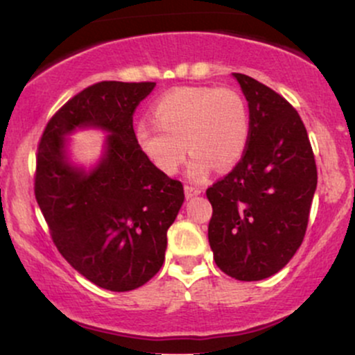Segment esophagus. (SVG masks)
I'll use <instances>...</instances> for the list:
<instances>
[{
    "instance_id": "1",
    "label": "esophagus",
    "mask_w": 355,
    "mask_h": 355,
    "mask_svg": "<svg viewBox=\"0 0 355 355\" xmlns=\"http://www.w3.org/2000/svg\"><path fill=\"white\" fill-rule=\"evenodd\" d=\"M202 189H197V187H191V185H185V197L191 198V197H197V195L202 193Z\"/></svg>"
}]
</instances>
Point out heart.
<instances>
[{
    "label": "heart",
    "mask_w": 355,
    "mask_h": 355,
    "mask_svg": "<svg viewBox=\"0 0 355 355\" xmlns=\"http://www.w3.org/2000/svg\"><path fill=\"white\" fill-rule=\"evenodd\" d=\"M157 121L135 126L140 150L160 172H178L191 153L189 177L200 180L214 164L234 166L245 153L250 116L243 96L234 88L190 87L166 93L155 103Z\"/></svg>",
    "instance_id": "1"
}]
</instances>
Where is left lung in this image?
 I'll use <instances>...</instances> for the list:
<instances>
[{
	"label": "left lung",
	"mask_w": 355,
	"mask_h": 355,
	"mask_svg": "<svg viewBox=\"0 0 355 355\" xmlns=\"http://www.w3.org/2000/svg\"><path fill=\"white\" fill-rule=\"evenodd\" d=\"M248 103L250 137L242 160L207 190L209 242L217 267L237 280H262L302 243L317 168L299 113L279 93L234 73Z\"/></svg>",
	"instance_id": "left-lung-1"
}]
</instances>
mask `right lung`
<instances>
[{"instance_id": "obj_1", "label": "right lung", "mask_w": 355, "mask_h": 355, "mask_svg": "<svg viewBox=\"0 0 355 355\" xmlns=\"http://www.w3.org/2000/svg\"><path fill=\"white\" fill-rule=\"evenodd\" d=\"M157 83L101 81L48 121L36 158L35 195L60 254L89 282L112 292L141 287L165 260L166 230L185 195L137 144L133 113ZM107 133L89 169L71 160L67 137Z\"/></svg>"}]
</instances>
